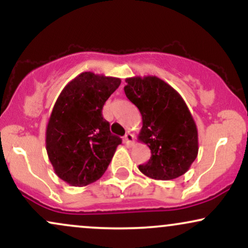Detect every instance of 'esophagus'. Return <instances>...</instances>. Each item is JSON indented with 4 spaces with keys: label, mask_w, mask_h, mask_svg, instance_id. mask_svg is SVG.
Returning a JSON list of instances; mask_svg holds the SVG:
<instances>
[{
    "label": "esophagus",
    "mask_w": 248,
    "mask_h": 248,
    "mask_svg": "<svg viewBox=\"0 0 248 248\" xmlns=\"http://www.w3.org/2000/svg\"><path fill=\"white\" fill-rule=\"evenodd\" d=\"M124 143L128 144V146H132V144L134 143V136H133V134L126 133V135L124 136Z\"/></svg>",
    "instance_id": "esophagus-1"
}]
</instances>
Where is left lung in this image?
Listing matches in <instances>:
<instances>
[{
  "label": "left lung",
  "instance_id": "1",
  "mask_svg": "<svg viewBox=\"0 0 248 248\" xmlns=\"http://www.w3.org/2000/svg\"><path fill=\"white\" fill-rule=\"evenodd\" d=\"M126 82V96L142 115L139 140L152 152L149 161L139 166L140 171L162 181L184 175L198 154L197 127L186 104L155 76L133 77Z\"/></svg>",
  "mask_w": 248,
  "mask_h": 248
}]
</instances>
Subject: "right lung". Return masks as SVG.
Returning a JSON list of instances; mask_svg holds the SVG:
<instances>
[{"label":"right lung","mask_w":248,"mask_h":248,"mask_svg":"<svg viewBox=\"0 0 248 248\" xmlns=\"http://www.w3.org/2000/svg\"><path fill=\"white\" fill-rule=\"evenodd\" d=\"M120 84L114 77L82 72L57 99L46 127V152L57 176L70 186L98 181L121 144L102 116L105 102Z\"/></svg>","instance_id":"right-lung-1"}]
</instances>
